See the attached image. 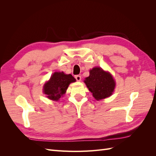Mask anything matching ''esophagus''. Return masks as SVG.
<instances>
[{
    "mask_svg": "<svg viewBox=\"0 0 156 156\" xmlns=\"http://www.w3.org/2000/svg\"><path fill=\"white\" fill-rule=\"evenodd\" d=\"M75 79H76L77 81H80L81 80V75H76V76H75Z\"/></svg>",
    "mask_w": 156,
    "mask_h": 156,
    "instance_id": "1",
    "label": "esophagus"
}]
</instances>
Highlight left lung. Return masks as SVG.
Here are the masks:
<instances>
[{"label":"left lung","instance_id":"8db88e82","mask_svg":"<svg viewBox=\"0 0 156 156\" xmlns=\"http://www.w3.org/2000/svg\"><path fill=\"white\" fill-rule=\"evenodd\" d=\"M84 82L97 101L111 96L116 86L112 75L100 67H94L90 70L89 76Z\"/></svg>","mask_w":156,"mask_h":156}]
</instances>
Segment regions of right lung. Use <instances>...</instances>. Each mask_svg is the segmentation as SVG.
Returning <instances> with one entry per match:
<instances>
[{
	"mask_svg": "<svg viewBox=\"0 0 156 156\" xmlns=\"http://www.w3.org/2000/svg\"><path fill=\"white\" fill-rule=\"evenodd\" d=\"M75 81L76 79L71 74H65L63 72H55L44 84L43 91L48 98L58 101L66 92L69 84Z\"/></svg>",
	"mask_w": 156,
	"mask_h": 156,
	"instance_id": "add662e5",
	"label": "right lung"
}]
</instances>
